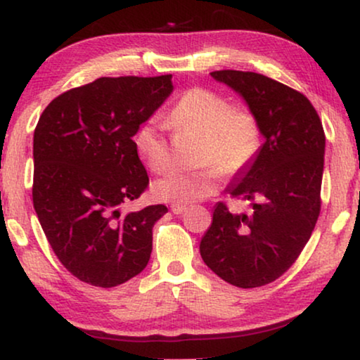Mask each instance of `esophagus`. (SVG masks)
I'll return each instance as SVG.
<instances>
[{
  "instance_id": "obj_1",
  "label": "esophagus",
  "mask_w": 360,
  "mask_h": 360,
  "mask_svg": "<svg viewBox=\"0 0 360 360\" xmlns=\"http://www.w3.org/2000/svg\"><path fill=\"white\" fill-rule=\"evenodd\" d=\"M186 211V206H181V205H172V213L175 214H181Z\"/></svg>"
}]
</instances>
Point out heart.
<instances>
[{"label":"heart","mask_w":360,"mask_h":360,"mask_svg":"<svg viewBox=\"0 0 360 360\" xmlns=\"http://www.w3.org/2000/svg\"><path fill=\"white\" fill-rule=\"evenodd\" d=\"M170 124L203 136L198 162L205 169L172 170L152 184V193L159 201L191 205L208 198L219 188V174L234 176L244 172L257 157L262 146V127L252 111L234 108L228 98L206 88L185 91L169 115ZM165 124L149 120L134 134L139 159L154 172L169 165V144Z\"/></svg>","instance_id":"obj_1"}]
</instances>
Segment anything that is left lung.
<instances>
[{
    "mask_svg": "<svg viewBox=\"0 0 360 360\" xmlns=\"http://www.w3.org/2000/svg\"><path fill=\"white\" fill-rule=\"evenodd\" d=\"M211 77L240 93L257 116L265 142L231 198L245 201L234 213L219 201L200 254L234 287L255 288L287 272L311 238L321 211L324 131L303 93L254 72L216 70Z\"/></svg>",
    "mask_w": 360,
    "mask_h": 360,
    "instance_id": "1",
    "label": "left lung"
}]
</instances>
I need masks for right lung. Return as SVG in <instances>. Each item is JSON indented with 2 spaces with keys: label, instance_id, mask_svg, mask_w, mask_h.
Segmentation results:
<instances>
[{
  "label": "right lung",
  "instance_id": "add662e5",
  "mask_svg": "<svg viewBox=\"0 0 360 360\" xmlns=\"http://www.w3.org/2000/svg\"><path fill=\"white\" fill-rule=\"evenodd\" d=\"M170 80L101 77L53 98L39 117L34 210L60 264L93 287L124 283L150 259L167 206L121 208L149 186L132 136L170 95Z\"/></svg>",
  "mask_w": 360,
  "mask_h": 360
}]
</instances>
